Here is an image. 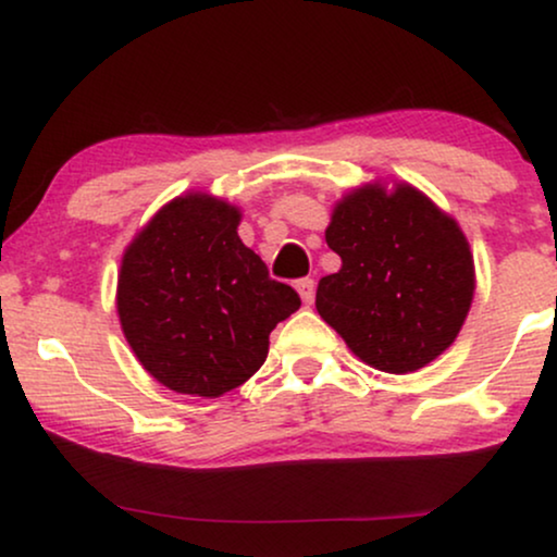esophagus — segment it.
<instances>
[{
    "mask_svg": "<svg viewBox=\"0 0 557 557\" xmlns=\"http://www.w3.org/2000/svg\"><path fill=\"white\" fill-rule=\"evenodd\" d=\"M298 293H300V300L306 302V306H311L313 302V298H315V283L311 277H302V280H298Z\"/></svg>",
    "mask_w": 557,
    "mask_h": 557,
    "instance_id": "obj_1",
    "label": "esophagus"
}]
</instances>
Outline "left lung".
<instances>
[{
    "instance_id": "left-lung-1",
    "label": "left lung",
    "mask_w": 557,
    "mask_h": 557,
    "mask_svg": "<svg viewBox=\"0 0 557 557\" xmlns=\"http://www.w3.org/2000/svg\"><path fill=\"white\" fill-rule=\"evenodd\" d=\"M326 244L342 267L319 280L315 311L364 364L406 375L453 347L473 302V255L421 189H351L334 206Z\"/></svg>"
}]
</instances>
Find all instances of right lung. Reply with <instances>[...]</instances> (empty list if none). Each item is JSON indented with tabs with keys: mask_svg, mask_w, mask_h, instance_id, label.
<instances>
[{
	"mask_svg": "<svg viewBox=\"0 0 557 557\" xmlns=\"http://www.w3.org/2000/svg\"><path fill=\"white\" fill-rule=\"evenodd\" d=\"M242 210L208 193L166 202L125 249L115 306L133 355L185 396L218 398L262 368L270 331L300 308L238 238Z\"/></svg>",
	"mask_w": 557,
	"mask_h": 557,
	"instance_id": "right-lung-1",
	"label": "right lung"
}]
</instances>
